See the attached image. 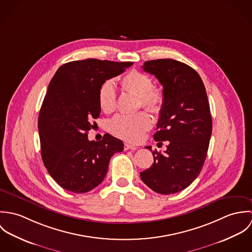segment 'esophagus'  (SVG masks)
I'll use <instances>...</instances> for the list:
<instances>
[{
	"label": "esophagus",
	"mask_w": 252,
	"mask_h": 252,
	"mask_svg": "<svg viewBox=\"0 0 252 252\" xmlns=\"http://www.w3.org/2000/svg\"><path fill=\"white\" fill-rule=\"evenodd\" d=\"M124 149H125V150H128V149H131V150H137V149H138V147H137V146H135V145H133V144H124Z\"/></svg>",
	"instance_id": "obj_1"
}]
</instances>
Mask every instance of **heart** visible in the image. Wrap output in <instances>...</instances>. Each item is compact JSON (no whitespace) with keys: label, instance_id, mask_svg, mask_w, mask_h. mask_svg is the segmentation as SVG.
<instances>
[{"label":"heart","instance_id":"heart-1","mask_svg":"<svg viewBox=\"0 0 252 252\" xmlns=\"http://www.w3.org/2000/svg\"><path fill=\"white\" fill-rule=\"evenodd\" d=\"M120 83L125 91L139 97L140 105L146 110L158 114L163 109L164 92L161 88L153 86V79L148 74L131 71L121 78ZM99 105L105 113H112L116 108V92L110 80L105 81L99 90ZM151 124L149 115L141 111L134 115L115 116L110 122L109 130L122 140L137 143L143 139Z\"/></svg>","mask_w":252,"mask_h":252}]
</instances>
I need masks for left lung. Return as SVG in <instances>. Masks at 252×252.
<instances>
[{
  "mask_svg": "<svg viewBox=\"0 0 252 252\" xmlns=\"http://www.w3.org/2000/svg\"><path fill=\"white\" fill-rule=\"evenodd\" d=\"M143 69L163 85L165 103L153 138L169 144L164 153L152 151L154 163L140 175L153 191L174 194L189 186L204 166L213 130L210 104L202 78L188 65L157 59L144 62Z\"/></svg>",
  "mask_w": 252,
  "mask_h": 252,
  "instance_id": "8db88e82",
  "label": "left lung"
}]
</instances>
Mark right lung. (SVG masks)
Wrapping results in <instances>:
<instances>
[{
    "label": "right lung",
    "instance_id": "right-lung-1",
    "mask_svg": "<svg viewBox=\"0 0 252 252\" xmlns=\"http://www.w3.org/2000/svg\"><path fill=\"white\" fill-rule=\"evenodd\" d=\"M132 62L86 59L62 65L53 75L38 114V135L43 164L62 188L85 193L107 175L111 156L123 143L109 134L100 142L87 133L101 113L99 90Z\"/></svg>",
    "mask_w": 252,
    "mask_h": 252
}]
</instances>
